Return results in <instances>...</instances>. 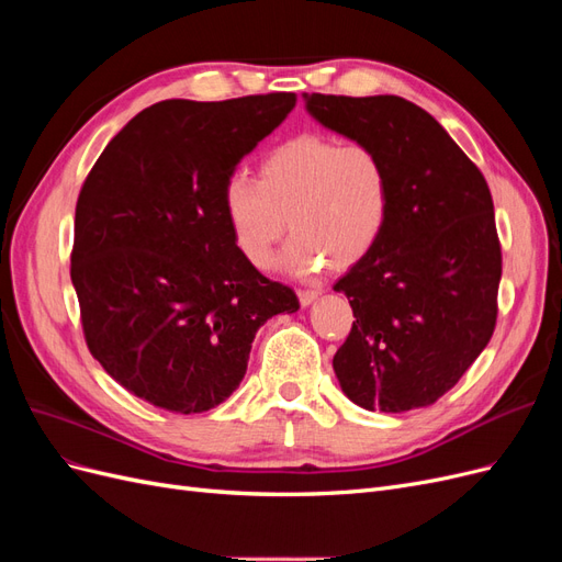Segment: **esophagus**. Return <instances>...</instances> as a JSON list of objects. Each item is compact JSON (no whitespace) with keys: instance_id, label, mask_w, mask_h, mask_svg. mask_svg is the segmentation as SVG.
Masks as SVG:
<instances>
[{"instance_id":"obj_1","label":"esophagus","mask_w":562,"mask_h":562,"mask_svg":"<svg viewBox=\"0 0 562 562\" xmlns=\"http://www.w3.org/2000/svg\"><path fill=\"white\" fill-rule=\"evenodd\" d=\"M297 295H300V302L304 304V307H307V304H312L321 295V291L318 288H304V291H300Z\"/></svg>"}]
</instances>
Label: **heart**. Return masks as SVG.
Returning a JSON list of instances; mask_svg holds the SVG:
<instances>
[{"label":"heart","instance_id":"1","mask_svg":"<svg viewBox=\"0 0 562 562\" xmlns=\"http://www.w3.org/2000/svg\"><path fill=\"white\" fill-rule=\"evenodd\" d=\"M223 209L236 250L265 269L291 223L283 265L312 274L349 269L378 246L391 213V176L380 151L323 133H302L269 149L260 180L234 173Z\"/></svg>","mask_w":562,"mask_h":562}]
</instances>
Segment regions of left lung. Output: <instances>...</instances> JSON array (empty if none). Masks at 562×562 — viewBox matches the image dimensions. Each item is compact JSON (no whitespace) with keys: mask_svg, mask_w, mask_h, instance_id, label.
<instances>
[{"mask_svg":"<svg viewBox=\"0 0 562 562\" xmlns=\"http://www.w3.org/2000/svg\"><path fill=\"white\" fill-rule=\"evenodd\" d=\"M318 124L375 147L391 176L378 246L335 283L353 326L333 368L366 411L405 413L450 391L497 323L502 246L483 173L436 119L398 95L304 93Z\"/></svg>","mask_w":562,"mask_h":562,"instance_id":"1","label":"left lung"}]
</instances>
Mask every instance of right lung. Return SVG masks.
<instances>
[{
	"label": "right lung",
	"instance_id": "right-lung-1",
	"mask_svg": "<svg viewBox=\"0 0 562 562\" xmlns=\"http://www.w3.org/2000/svg\"><path fill=\"white\" fill-rule=\"evenodd\" d=\"M295 93L161 100L119 131L81 184L70 277L108 375L164 411L206 413L241 384L255 333L297 312L293 288L236 250L229 176Z\"/></svg>",
	"mask_w": 562,
	"mask_h": 562
}]
</instances>
